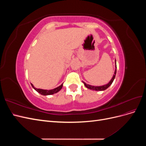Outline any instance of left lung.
Instances as JSON below:
<instances>
[{
  "mask_svg": "<svg viewBox=\"0 0 146 146\" xmlns=\"http://www.w3.org/2000/svg\"><path fill=\"white\" fill-rule=\"evenodd\" d=\"M116 61L115 60V70H114V72L113 76L112 77V78L110 80V81L107 83V84H105L104 85H102V86H92V85H88V84L86 83L85 82H84L83 81H82V82L83 83L84 85H85L87 88L91 90H94V91H104L105 90H107V88L111 85L113 82L114 80V78H115L116 76Z\"/></svg>",
  "mask_w": 146,
  "mask_h": 146,
  "instance_id": "obj_1",
  "label": "left lung"
}]
</instances>
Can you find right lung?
<instances>
[{
  "instance_id": "obj_1",
  "label": "right lung",
  "mask_w": 146,
  "mask_h": 146,
  "mask_svg": "<svg viewBox=\"0 0 146 146\" xmlns=\"http://www.w3.org/2000/svg\"><path fill=\"white\" fill-rule=\"evenodd\" d=\"M31 85L33 87V89L36 91L38 92H39V94H41V95L43 96H48V95H52V94H54L56 93V92H58V91H60L61 88L63 87V83L61 84V85L58 87H56L54 89H52V90H42V89H40V88H35L32 83H31Z\"/></svg>"
}]
</instances>
